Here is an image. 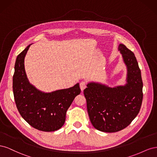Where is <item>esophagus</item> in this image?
Masks as SVG:
<instances>
[{
	"label": "esophagus",
	"mask_w": 157,
	"mask_h": 157,
	"mask_svg": "<svg viewBox=\"0 0 157 157\" xmlns=\"http://www.w3.org/2000/svg\"><path fill=\"white\" fill-rule=\"evenodd\" d=\"M80 89H81L82 91H83V90L86 88V82L85 81H82L80 82Z\"/></svg>",
	"instance_id": "1"
}]
</instances>
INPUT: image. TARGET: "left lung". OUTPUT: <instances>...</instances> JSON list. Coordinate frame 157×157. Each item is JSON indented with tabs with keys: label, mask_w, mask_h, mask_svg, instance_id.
<instances>
[{
	"label": "left lung",
	"mask_w": 157,
	"mask_h": 157,
	"mask_svg": "<svg viewBox=\"0 0 157 157\" xmlns=\"http://www.w3.org/2000/svg\"><path fill=\"white\" fill-rule=\"evenodd\" d=\"M118 50L127 66V84L112 88L90 82L84 90L92 124L104 132H117L130 124L138 115L143 100L141 70L134 54L122 44Z\"/></svg>",
	"instance_id": "1"
}]
</instances>
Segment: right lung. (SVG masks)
Masks as SVG:
<instances>
[{
  "instance_id": "right-lung-1",
  "label": "right lung",
  "mask_w": 157,
  "mask_h": 157,
  "mask_svg": "<svg viewBox=\"0 0 157 157\" xmlns=\"http://www.w3.org/2000/svg\"><path fill=\"white\" fill-rule=\"evenodd\" d=\"M30 45L16 58L13 76L14 100L19 113L29 125L40 131L54 132L64 124L67 109L80 94L79 84L52 93L42 92L32 86L24 67V58Z\"/></svg>"
}]
</instances>
